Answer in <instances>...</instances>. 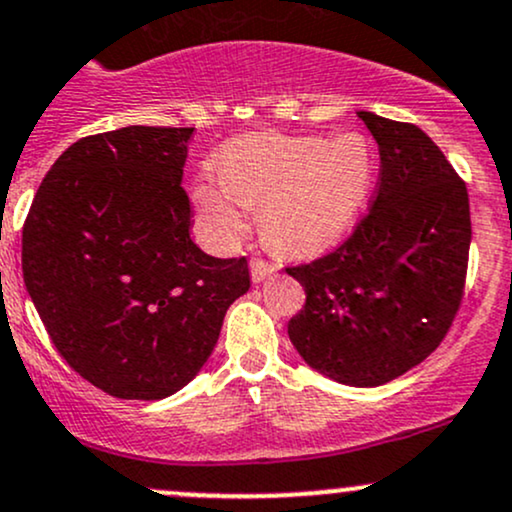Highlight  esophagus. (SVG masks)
<instances>
[{
    "label": "esophagus",
    "mask_w": 512,
    "mask_h": 512,
    "mask_svg": "<svg viewBox=\"0 0 512 512\" xmlns=\"http://www.w3.org/2000/svg\"><path fill=\"white\" fill-rule=\"evenodd\" d=\"M274 272H277V265L262 260V257H255V260L250 262V274H252V282H255V284L265 282L269 274H274Z\"/></svg>",
    "instance_id": "1"
}]
</instances>
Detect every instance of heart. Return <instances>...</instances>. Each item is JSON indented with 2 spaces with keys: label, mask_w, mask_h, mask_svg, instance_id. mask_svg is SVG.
<instances>
[{
  "label": "heart",
  "mask_w": 512,
  "mask_h": 512,
  "mask_svg": "<svg viewBox=\"0 0 512 512\" xmlns=\"http://www.w3.org/2000/svg\"><path fill=\"white\" fill-rule=\"evenodd\" d=\"M374 153L362 133L333 138L250 133L218 155L221 174L204 172L192 187L201 235L230 247L247 228V206H260V228L284 250H316L340 238L367 204Z\"/></svg>",
  "instance_id": "1"
}]
</instances>
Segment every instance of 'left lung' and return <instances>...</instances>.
I'll list each match as a JSON object with an SVG mask.
<instances>
[{"mask_svg": "<svg viewBox=\"0 0 512 512\" xmlns=\"http://www.w3.org/2000/svg\"><path fill=\"white\" fill-rule=\"evenodd\" d=\"M379 145V192L338 250L286 272L306 289L289 320L303 362L345 386H381L440 345L459 311L471 245L469 194L413 123L359 111Z\"/></svg>", "mask_w": 512, "mask_h": 512, "instance_id": "obj_1", "label": "left lung"}]
</instances>
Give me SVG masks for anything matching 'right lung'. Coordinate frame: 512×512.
Here are the masks:
<instances>
[{"instance_id": "add662e5", "label": "right lung", "mask_w": 512, "mask_h": 512, "mask_svg": "<svg viewBox=\"0 0 512 512\" xmlns=\"http://www.w3.org/2000/svg\"><path fill=\"white\" fill-rule=\"evenodd\" d=\"M194 128L126 126L72 143L24 223V284L82 379L128 401L187 386L250 289L247 260L194 245L182 189Z\"/></svg>"}]
</instances>
